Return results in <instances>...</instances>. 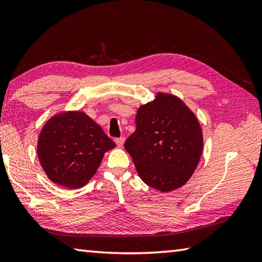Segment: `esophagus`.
I'll list each match as a JSON object with an SVG mask.
<instances>
[{
    "label": "esophagus",
    "instance_id": "1",
    "mask_svg": "<svg viewBox=\"0 0 262 262\" xmlns=\"http://www.w3.org/2000/svg\"><path fill=\"white\" fill-rule=\"evenodd\" d=\"M115 142H116V144H117V146H118V147H122V145H124V143H125V137L116 138Z\"/></svg>",
    "mask_w": 262,
    "mask_h": 262
}]
</instances>
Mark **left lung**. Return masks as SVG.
<instances>
[{
  "mask_svg": "<svg viewBox=\"0 0 262 262\" xmlns=\"http://www.w3.org/2000/svg\"><path fill=\"white\" fill-rule=\"evenodd\" d=\"M203 142L202 127L188 105L173 94L158 92L153 101L137 109L136 130L125 149L147 186L169 192L190 179Z\"/></svg>",
  "mask_w": 262,
  "mask_h": 262,
  "instance_id": "1",
  "label": "left lung"
}]
</instances>
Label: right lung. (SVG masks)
Listing matches in <instances>:
<instances>
[{"mask_svg": "<svg viewBox=\"0 0 262 262\" xmlns=\"http://www.w3.org/2000/svg\"><path fill=\"white\" fill-rule=\"evenodd\" d=\"M114 147V141L84 111L70 110L46 121L38 137L37 154L49 180L79 189L96 174L104 153Z\"/></svg>", "mask_w": 262, "mask_h": 262, "instance_id": "add662e5", "label": "right lung"}]
</instances>
